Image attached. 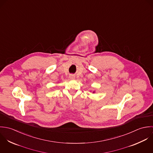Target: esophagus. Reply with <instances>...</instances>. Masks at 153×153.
I'll return each mask as SVG.
<instances>
[{"label": "esophagus", "instance_id": "obj_1", "mask_svg": "<svg viewBox=\"0 0 153 153\" xmlns=\"http://www.w3.org/2000/svg\"><path fill=\"white\" fill-rule=\"evenodd\" d=\"M70 79H74V76L73 75H71V76H70Z\"/></svg>", "mask_w": 153, "mask_h": 153}]
</instances>
